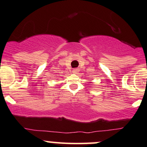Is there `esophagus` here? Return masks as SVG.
<instances>
[{"label": "esophagus", "mask_w": 147, "mask_h": 147, "mask_svg": "<svg viewBox=\"0 0 147 147\" xmlns=\"http://www.w3.org/2000/svg\"><path fill=\"white\" fill-rule=\"evenodd\" d=\"M79 71L78 69H74L73 70H72V72H73V74H77L78 72Z\"/></svg>", "instance_id": "esophagus-1"}]
</instances>
